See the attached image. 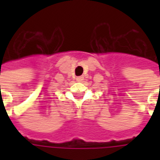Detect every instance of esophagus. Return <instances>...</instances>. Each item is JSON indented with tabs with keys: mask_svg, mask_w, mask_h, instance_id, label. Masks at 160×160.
Returning <instances> with one entry per match:
<instances>
[{
	"mask_svg": "<svg viewBox=\"0 0 160 160\" xmlns=\"http://www.w3.org/2000/svg\"><path fill=\"white\" fill-rule=\"evenodd\" d=\"M84 80V77L83 76H78L76 78V80L77 81H79V82H80V81H82V80Z\"/></svg>",
	"mask_w": 160,
	"mask_h": 160,
	"instance_id": "esophagus-1",
	"label": "esophagus"
}]
</instances>
